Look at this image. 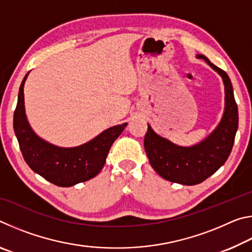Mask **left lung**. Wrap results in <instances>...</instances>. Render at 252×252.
Segmentation results:
<instances>
[{"label": "left lung", "instance_id": "8db88e82", "mask_svg": "<svg viewBox=\"0 0 252 252\" xmlns=\"http://www.w3.org/2000/svg\"><path fill=\"white\" fill-rule=\"evenodd\" d=\"M197 58L204 60L223 81L224 111L219 125L206 139L190 147L178 146L157 134L149 125L144 136V149L155 171L165 180L185 186L201 183L222 167L232 150L239 120L228 74L204 55L198 54Z\"/></svg>", "mask_w": 252, "mask_h": 252}]
</instances>
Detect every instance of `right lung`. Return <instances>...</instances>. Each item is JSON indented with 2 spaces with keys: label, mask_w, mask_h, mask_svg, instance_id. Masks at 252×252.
<instances>
[{
  "label": "right lung",
  "mask_w": 252,
  "mask_h": 252,
  "mask_svg": "<svg viewBox=\"0 0 252 252\" xmlns=\"http://www.w3.org/2000/svg\"><path fill=\"white\" fill-rule=\"evenodd\" d=\"M29 73L20 85L13 118L14 132L25 162L34 172L59 187H72L94 178L104 167L111 146L127 123L111 126L89 142L73 148L45 141L33 131L25 114L23 89Z\"/></svg>",
  "instance_id": "right-lung-1"
}]
</instances>
